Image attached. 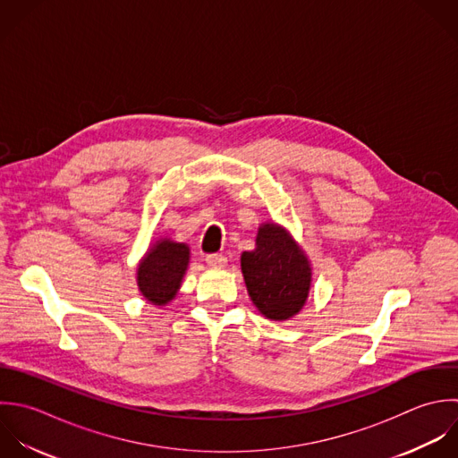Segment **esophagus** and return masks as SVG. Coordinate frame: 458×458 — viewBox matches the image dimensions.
I'll return each mask as SVG.
<instances>
[{"mask_svg":"<svg viewBox=\"0 0 458 458\" xmlns=\"http://www.w3.org/2000/svg\"><path fill=\"white\" fill-rule=\"evenodd\" d=\"M207 264L210 267H225L226 266V257L223 255H217V253H212V255H207Z\"/></svg>","mask_w":458,"mask_h":458,"instance_id":"34e87169","label":"esophagus"}]
</instances>
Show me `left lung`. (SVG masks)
<instances>
[{"instance_id": "1", "label": "left lung", "mask_w": 458, "mask_h": 458, "mask_svg": "<svg viewBox=\"0 0 458 458\" xmlns=\"http://www.w3.org/2000/svg\"><path fill=\"white\" fill-rule=\"evenodd\" d=\"M241 271L253 305L271 321L301 312L312 287V266L291 232L267 221L259 226L255 250L241 255Z\"/></svg>"}]
</instances>
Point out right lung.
Returning a JSON list of instances; mask_svg holds the SVG:
<instances>
[{"instance_id":"right-lung-1","label":"right lung","mask_w":458,"mask_h":458,"mask_svg":"<svg viewBox=\"0 0 458 458\" xmlns=\"http://www.w3.org/2000/svg\"><path fill=\"white\" fill-rule=\"evenodd\" d=\"M191 260V248L169 237L149 244L137 264V287L142 298L157 307L171 303L183 282Z\"/></svg>"}]
</instances>
